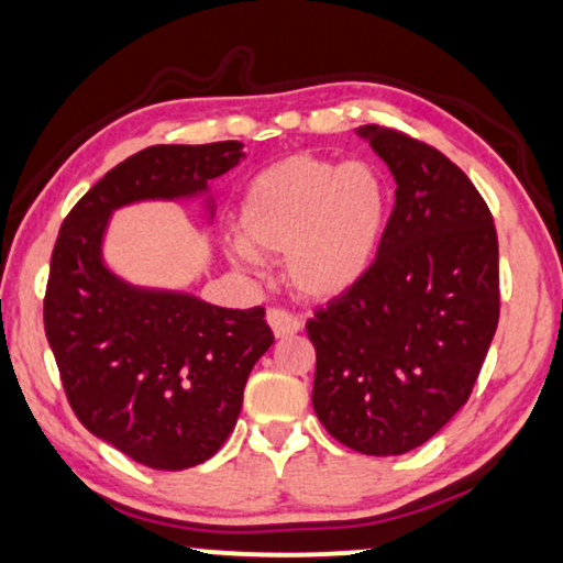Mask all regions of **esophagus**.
I'll list each match as a JSON object with an SVG mask.
<instances>
[{
	"label": "esophagus",
	"mask_w": 563,
	"mask_h": 563,
	"mask_svg": "<svg viewBox=\"0 0 563 563\" xmlns=\"http://www.w3.org/2000/svg\"><path fill=\"white\" fill-rule=\"evenodd\" d=\"M268 325H272V331L276 339H287V335H295L302 331V320L295 312L287 310V308H272L268 310Z\"/></svg>",
	"instance_id": "1"
}]
</instances>
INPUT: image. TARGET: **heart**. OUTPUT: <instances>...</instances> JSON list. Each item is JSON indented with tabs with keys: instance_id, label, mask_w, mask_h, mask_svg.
Instances as JSON below:
<instances>
[{
	"instance_id": "b5f03b06",
	"label": "heart",
	"mask_w": 563,
	"mask_h": 563,
	"mask_svg": "<svg viewBox=\"0 0 563 563\" xmlns=\"http://www.w3.org/2000/svg\"><path fill=\"white\" fill-rule=\"evenodd\" d=\"M388 219V186L375 165L291 155L266 167L240 203L230 255L255 268L258 253H287L289 279L310 297H333L367 272Z\"/></svg>"
}]
</instances>
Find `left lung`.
Masks as SVG:
<instances>
[{"label": "left lung", "instance_id": "1", "mask_svg": "<svg viewBox=\"0 0 563 563\" xmlns=\"http://www.w3.org/2000/svg\"><path fill=\"white\" fill-rule=\"evenodd\" d=\"M360 136L396 178L377 255L308 320L312 408L328 434L364 455H404L471 398L499 323V243L471 178L404 131Z\"/></svg>", "mask_w": 563, "mask_h": 563}]
</instances>
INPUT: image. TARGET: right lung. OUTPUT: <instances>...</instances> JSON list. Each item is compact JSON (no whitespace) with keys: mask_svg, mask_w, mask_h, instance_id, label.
<instances>
[{"mask_svg":"<svg viewBox=\"0 0 563 563\" xmlns=\"http://www.w3.org/2000/svg\"><path fill=\"white\" fill-rule=\"evenodd\" d=\"M240 157V142L136 152L75 203L51 253L43 328L71 411L147 468H194L222 448L274 333L264 308H217L108 272L100 255L108 217L131 201L203 194Z\"/></svg>","mask_w":563,"mask_h":563,"instance_id":"right-lung-1","label":"right lung"}]
</instances>
